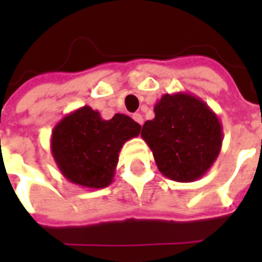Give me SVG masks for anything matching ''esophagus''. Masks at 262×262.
<instances>
[{
	"instance_id": "34e87169",
	"label": "esophagus",
	"mask_w": 262,
	"mask_h": 262,
	"mask_svg": "<svg viewBox=\"0 0 262 262\" xmlns=\"http://www.w3.org/2000/svg\"><path fill=\"white\" fill-rule=\"evenodd\" d=\"M133 119H135L137 123H140V125H143L144 119H143V115L140 114V113H136V114H133Z\"/></svg>"
}]
</instances>
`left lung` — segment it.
I'll return each instance as SVG.
<instances>
[{
  "label": "left lung",
  "mask_w": 262,
  "mask_h": 262,
  "mask_svg": "<svg viewBox=\"0 0 262 262\" xmlns=\"http://www.w3.org/2000/svg\"><path fill=\"white\" fill-rule=\"evenodd\" d=\"M155 118L144 123L141 137L156 166L177 182H193L215 163L223 129L207 103L186 92L166 94L154 107Z\"/></svg>",
  "instance_id": "8db88e82"
}]
</instances>
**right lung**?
Returning a JSON list of instances; mask_svg holds the SVG:
<instances>
[{
  "label": "right lung",
  "mask_w": 262,
  "mask_h": 262,
  "mask_svg": "<svg viewBox=\"0 0 262 262\" xmlns=\"http://www.w3.org/2000/svg\"><path fill=\"white\" fill-rule=\"evenodd\" d=\"M141 126L130 117L103 119L90 106L65 115L51 133V154L61 174L79 186L103 189L114 178L119 151Z\"/></svg>",
  "instance_id": "right-lung-1"
}]
</instances>
